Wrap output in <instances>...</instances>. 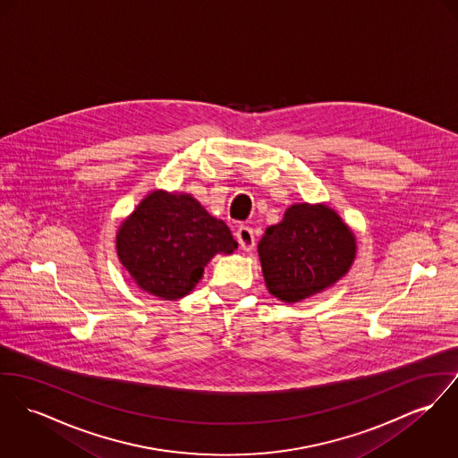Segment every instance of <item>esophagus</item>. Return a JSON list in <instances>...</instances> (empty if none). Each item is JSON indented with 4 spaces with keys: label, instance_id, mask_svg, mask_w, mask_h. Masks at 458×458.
Here are the masks:
<instances>
[{
    "label": "esophagus",
    "instance_id": "34e87169",
    "mask_svg": "<svg viewBox=\"0 0 458 458\" xmlns=\"http://www.w3.org/2000/svg\"><path fill=\"white\" fill-rule=\"evenodd\" d=\"M235 237H237V241H239V246H241V249H244V250H252L254 246H256V242H254V232H252V228H249V226H241V228L237 230Z\"/></svg>",
    "mask_w": 458,
    "mask_h": 458
}]
</instances>
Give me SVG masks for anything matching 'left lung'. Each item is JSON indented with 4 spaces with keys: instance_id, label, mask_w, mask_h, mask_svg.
I'll return each mask as SVG.
<instances>
[{
    "instance_id": "obj_1",
    "label": "left lung",
    "mask_w": 458,
    "mask_h": 458,
    "mask_svg": "<svg viewBox=\"0 0 458 458\" xmlns=\"http://www.w3.org/2000/svg\"><path fill=\"white\" fill-rule=\"evenodd\" d=\"M268 291L296 303L342 279L355 258V237L326 206L294 204L258 244Z\"/></svg>"
}]
</instances>
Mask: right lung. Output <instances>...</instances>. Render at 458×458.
I'll use <instances>...</instances> for the list:
<instances>
[{
    "mask_svg": "<svg viewBox=\"0 0 458 458\" xmlns=\"http://www.w3.org/2000/svg\"><path fill=\"white\" fill-rule=\"evenodd\" d=\"M235 249L230 228L184 193H149L116 233L122 265L142 291L164 300L188 294L214 254Z\"/></svg>",
    "mask_w": 458,
    "mask_h": 458,
    "instance_id": "1",
    "label": "right lung"
}]
</instances>
